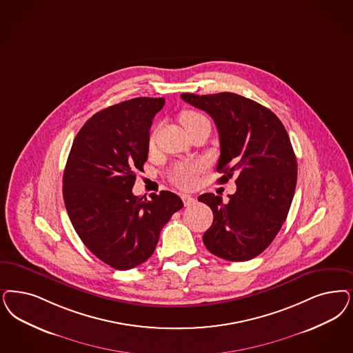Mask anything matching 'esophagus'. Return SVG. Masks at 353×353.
Here are the masks:
<instances>
[{
	"label": "esophagus",
	"instance_id": "34e87169",
	"mask_svg": "<svg viewBox=\"0 0 353 353\" xmlns=\"http://www.w3.org/2000/svg\"><path fill=\"white\" fill-rule=\"evenodd\" d=\"M181 199H183L185 206H192V205H194L195 203V199L192 195L183 194L181 195Z\"/></svg>",
	"mask_w": 353,
	"mask_h": 353
}]
</instances>
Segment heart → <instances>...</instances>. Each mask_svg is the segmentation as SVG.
<instances>
[{"label": "heart", "instance_id": "heart-1", "mask_svg": "<svg viewBox=\"0 0 353 353\" xmlns=\"http://www.w3.org/2000/svg\"><path fill=\"white\" fill-rule=\"evenodd\" d=\"M207 120L206 117L196 112V110H183L180 114V122L185 128V130L188 132L192 126H194L195 123L198 122L205 121ZM155 146V133L151 134L148 138V148L152 150ZM198 170V165L196 164H181L179 165L172 176V181L176 183L177 186L181 188H190L193 186L195 181V173Z\"/></svg>", "mask_w": 353, "mask_h": 353}]
</instances>
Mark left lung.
<instances>
[{"mask_svg": "<svg viewBox=\"0 0 353 353\" xmlns=\"http://www.w3.org/2000/svg\"><path fill=\"white\" fill-rule=\"evenodd\" d=\"M181 97L208 113L218 128L220 183L237 176V190L227 202L212 193L199 195L214 214L203 243L214 256L249 261L272 243L291 207L297 161L288 133L275 113L248 97L233 92Z\"/></svg>", "mask_w": 353, "mask_h": 353, "instance_id": "8db88e82", "label": "left lung"}]
</instances>
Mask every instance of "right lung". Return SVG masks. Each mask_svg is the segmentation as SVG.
Returning <instances> with one entry per match:
<instances>
[{"label":"right lung","instance_id":"obj_1","mask_svg":"<svg viewBox=\"0 0 353 353\" xmlns=\"http://www.w3.org/2000/svg\"><path fill=\"white\" fill-rule=\"evenodd\" d=\"M163 97H135L95 113L78 132L62 179L74 230L87 249L116 270H130L152 256L161 228L181 210L167 190L133 194L143 170L150 128Z\"/></svg>","mask_w":353,"mask_h":353}]
</instances>
